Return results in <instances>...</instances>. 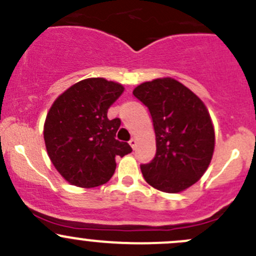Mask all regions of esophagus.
<instances>
[{
	"label": "esophagus",
	"instance_id": "1",
	"mask_svg": "<svg viewBox=\"0 0 256 256\" xmlns=\"http://www.w3.org/2000/svg\"><path fill=\"white\" fill-rule=\"evenodd\" d=\"M128 144H130V146L132 147V150H135L136 148V144H138V142H136V138H131L130 142H128Z\"/></svg>",
	"mask_w": 256,
	"mask_h": 256
}]
</instances>
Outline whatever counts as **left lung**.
<instances>
[{
    "label": "left lung",
    "instance_id": "1",
    "mask_svg": "<svg viewBox=\"0 0 256 256\" xmlns=\"http://www.w3.org/2000/svg\"><path fill=\"white\" fill-rule=\"evenodd\" d=\"M134 95L148 109L156 134V154L140 166L144 180L167 193L194 184L214 151V128L202 100L171 78L142 82Z\"/></svg>",
    "mask_w": 256,
    "mask_h": 256
}]
</instances>
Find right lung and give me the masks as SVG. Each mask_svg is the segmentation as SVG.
<instances>
[{
	"label": "right lung",
	"instance_id": "add662e5",
	"mask_svg": "<svg viewBox=\"0 0 256 256\" xmlns=\"http://www.w3.org/2000/svg\"><path fill=\"white\" fill-rule=\"evenodd\" d=\"M122 92L118 82L90 78L69 88L52 105L44 124L46 147L56 171L72 184H104L115 172V157L132 151L128 142L116 140L120 118H108Z\"/></svg>",
	"mask_w": 256,
	"mask_h": 256
}]
</instances>
